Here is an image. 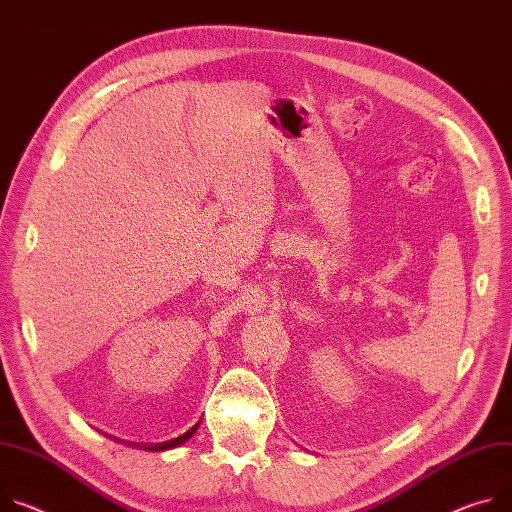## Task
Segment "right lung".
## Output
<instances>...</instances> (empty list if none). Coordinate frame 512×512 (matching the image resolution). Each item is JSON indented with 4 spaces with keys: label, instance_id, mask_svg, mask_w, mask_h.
<instances>
[{
    "label": "right lung",
    "instance_id": "add662e5",
    "mask_svg": "<svg viewBox=\"0 0 512 512\" xmlns=\"http://www.w3.org/2000/svg\"><path fill=\"white\" fill-rule=\"evenodd\" d=\"M192 433H194V429H190L188 433H183V435H179V437H175L171 441H165V443H153V445H147V443H128V445L138 447V449H147V451H163V449H171V447L181 445L183 441H188L192 437Z\"/></svg>",
    "mask_w": 512,
    "mask_h": 512
}]
</instances>
